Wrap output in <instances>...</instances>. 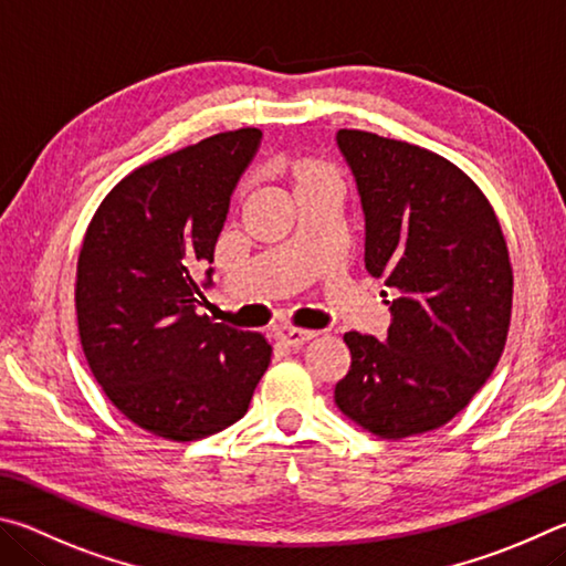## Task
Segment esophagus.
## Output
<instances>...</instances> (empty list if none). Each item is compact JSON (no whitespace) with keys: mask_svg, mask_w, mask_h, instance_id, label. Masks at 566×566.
Instances as JSON below:
<instances>
[{"mask_svg":"<svg viewBox=\"0 0 566 566\" xmlns=\"http://www.w3.org/2000/svg\"><path fill=\"white\" fill-rule=\"evenodd\" d=\"M277 340L291 345V348H298V345L308 343L315 338V331H305V328H291V325H283V328H277Z\"/></svg>","mask_w":566,"mask_h":566,"instance_id":"1","label":"esophagus"}]
</instances>
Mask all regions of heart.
Segmentation results:
<instances>
[{
    "instance_id": "b5f03b06",
    "label": "heart",
    "mask_w": 566,
    "mask_h": 566,
    "mask_svg": "<svg viewBox=\"0 0 566 566\" xmlns=\"http://www.w3.org/2000/svg\"><path fill=\"white\" fill-rule=\"evenodd\" d=\"M321 174H331V171H328V168H321V166H303L301 168V184L308 181V178L321 176Z\"/></svg>"
}]
</instances>
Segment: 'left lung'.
<instances>
[{"label":"left lung","mask_w":566,"mask_h":566,"mask_svg":"<svg viewBox=\"0 0 566 566\" xmlns=\"http://www.w3.org/2000/svg\"><path fill=\"white\" fill-rule=\"evenodd\" d=\"M365 213V268L398 298L388 338L345 333L335 402L385 440L442 428L500 363L512 265L497 216L468 174L408 142L340 128Z\"/></svg>","instance_id":"8db88e82"}]
</instances>
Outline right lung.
Wrapping results in <instances>:
<instances>
[{
    "label": "right lung",
    "instance_id": "add662e5",
    "mask_svg": "<svg viewBox=\"0 0 566 566\" xmlns=\"http://www.w3.org/2000/svg\"><path fill=\"white\" fill-rule=\"evenodd\" d=\"M261 138L238 128L136 168L86 228L76 265L86 363L116 410L158 438L191 442L241 420L271 363L261 333L198 315L231 196Z\"/></svg>",
    "mask_w": 566,
    "mask_h": 566
}]
</instances>
